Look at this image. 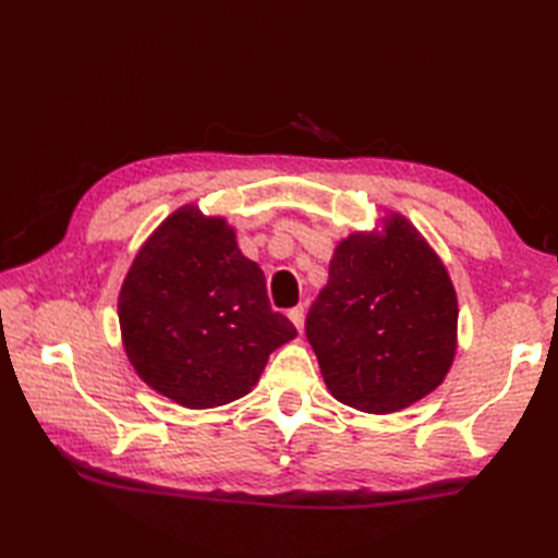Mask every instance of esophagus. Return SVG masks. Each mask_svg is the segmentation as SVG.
Instances as JSON below:
<instances>
[{
  "label": "esophagus",
  "instance_id": "1",
  "mask_svg": "<svg viewBox=\"0 0 558 558\" xmlns=\"http://www.w3.org/2000/svg\"><path fill=\"white\" fill-rule=\"evenodd\" d=\"M304 314H306V310H304L302 304L294 306V310H290V322H292L294 326H298V330L304 328Z\"/></svg>",
  "mask_w": 558,
  "mask_h": 558
}]
</instances>
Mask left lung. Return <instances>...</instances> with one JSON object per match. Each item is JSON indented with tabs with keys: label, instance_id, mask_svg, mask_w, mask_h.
<instances>
[{
	"label": "left lung",
	"instance_id": "left-lung-1",
	"mask_svg": "<svg viewBox=\"0 0 558 558\" xmlns=\"http://www.w3.org/2000/svg\"><path fill=\"white\" fill-rule=\"evenodd\" d=\"M458 300L441 260L412 225L390 216L384 234H350L328 286L306 314V338L340 402L396 412L444 381L456 354Z\"/></svg>",
	"mask_w": 558,
	"mask_h": 558
}]
</instances>
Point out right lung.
Listing matches in <instances>:
<instances>
[{
  "label": "right lung",
  "mask_w": 558,
  "mask_h": 558,
  "mask_svg": "<svg viewBox=\"0 0 558 558\" xmlns=\"http://www.w3.org/2000/svg\"><path fill=\"white\" fill-rule=\"evenodd\" d=\"M120 326L138 376L194 410L246 396L268 354L298 336L232 228L194 206L172 213L134 258Z\"/></svg>",
  "instance_id": "right-lung-1"
}]
</instances>
